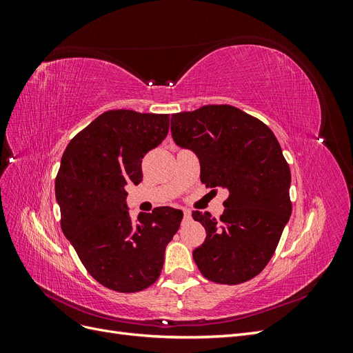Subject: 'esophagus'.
I'll list each match as a JSON object with an SVG mask.
<instances>
[{
  "label": "esophagus",
  "instance_id": "34e87169",
  "mask_svg": "<svg viewBox=\"0 0 353 353\" xmlns=\"http://www.w3.org/2000/svg\"><path fill=\"white\" fill-rule=\"evenodd\" d=\"M184 219H190L191 218V212L188 209H184Z\"/></svg>",
  "mask_w": 353,
  "mask_h": 353
}]
</instances>
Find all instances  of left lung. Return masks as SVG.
<instances>
[{
  "label": "left lung",
  "instance_id": "8db88e82",
  "mask_svg": "<svg viewBox=\"0 0 353 353\" xmlns=\"http://www.w3.org/2000/svg\"><path fill=\"white\" fill-rule=\"evenodd\" d=\"M170 131L179 147L197 154L206 188L230 191L219 219L193 210L206 230L193 252L201 275L218 284L252 280L268 265L292 215V175L279 140L258 117L230 104L175 113Z\"/></svg>",
  "mask_w": 353,
  "mask_h": 353
}]
</instances>
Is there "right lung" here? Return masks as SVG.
Listing matches in <instances>:
<instances>
[{
	"label": "right lung",
	"instance_id": "obj_1",
	"mask_svg": "<svg viewBox=\"0 0 353 353\" xmlns=\"http://www.w3.org/2000/svg\"><path fill=\"white\" fill-rule=\"evenodd\" d=\"M169 114L109 110L74 135L56 176L61 230L101 285L135 293L159 279L183 221L169 206L131 221L126 187L143 181L144 154L165 140Z\"/></svg>",
	"mask_w": 353,
	"mask_h": 353
}]
</instances>
